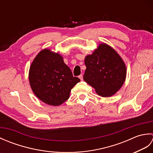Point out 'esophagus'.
<instances>
[{
    "label": "esophagus",
    "instance_id": "esophagus-1",
    "mask_svg": "<svg viewBox=\"0 0 153 153\" xmlns=\"http://www.w3.org/2000/svg\"><path fill=\"white\" fill-rule=\"evenodd\" d=\"M79 78L80 79V80H81V81H82V80H83V76H82V74L79 75Z\"/></svg>",
    "mask_w": 153,
    "mask_h": 153
}]
</instances>
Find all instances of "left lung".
<instances>
[{
    "label": "left lung",
    "instance_id": "1",
    "mask_svg": "<svg viewBox=\"0 0 153 153\" xmlns=\"http://www.w3.org/2000/svg\"><path fill=\"white\" fill-rule=\"evenodd\" d=\"M85 82L102 97H109L118 91L124 83L126 68L122 58L109 45L101 43L85 58Z\"/></svg>",
    "mask_w": 153,
    "mask_h": 153
}]
</instances>
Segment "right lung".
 Instances as JSON below:
<instances>
[{
    "label": "right lung",
    "mask_w": 153,
    "mask_h": 153,
    "mask_svg": "<svg viewBox=\"0 0 153 153\" xmlns=\"http://www.w3.org/2000/svg\"><path fill=\"white\" fill-rule=\"evenodd\" d=\"M29 80L37 98L52 106H59L67 100L71 89L80 82L73 76L63 57L47 48L39 52L31 63Z\"/></svg>",
    "instance_id": "1"
}]
</instances>
